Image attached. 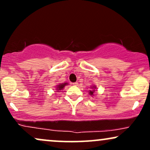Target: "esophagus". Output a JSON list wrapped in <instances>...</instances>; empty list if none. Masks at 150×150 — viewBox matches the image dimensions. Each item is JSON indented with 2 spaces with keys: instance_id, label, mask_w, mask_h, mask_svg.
Segmentation results:
<instances>
[{
  "instance_id": "1",
  "label": "esophagus",
  "mask_w": 150,
  "mask_h": 150,
  "mask_svg": "<svg viewBox=\"0 0 150 150\" xmlns=\"http://www.w3.org/2000/svg\"><path fill=\"white\" fill-rule=\"evenodd\" d=\"M78 82H74V83H73V85H75V86H77V85H78Z\"/></svg>"
}]
</instances>
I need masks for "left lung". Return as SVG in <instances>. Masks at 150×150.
<instances>
[{"label": "left lung", "instance_id": "1", "mask_svg": "<svg viewBox=\"0 0 150 150\" xmlns=\"http://www.w3.org/2000/svg\"><path fill=\"white\" fill-rule=\"evenodd\" d=\"M92 89H96V87H94V86H93V87H92ZM94 91H95V90H94V89H93V90H92H92H89V94H90L91 96H93V95H94Z\"/></svg>", "mask_w": 150, "mask_h": 150}]
</instances>
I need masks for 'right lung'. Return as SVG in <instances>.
<instances>
[{
  "label": "right lung",
  "mask_w": 150,
  "mask_h": 150,
  "mask_svg": "<svg viewBox=\"0 0 150 150\" xmlns=\"http://www.w3.org/2000/svg\"><path fill=\"white\" fill-rule=\"evenodd\" d=\"M68 85V83L67 82H64V83H62V84H60V85H58L56 86V90L59 91V90H62V89H63V88L65 87V86H66Z\"/></svg>",
  "instance_id": "obj_1"
}]
</instances>
